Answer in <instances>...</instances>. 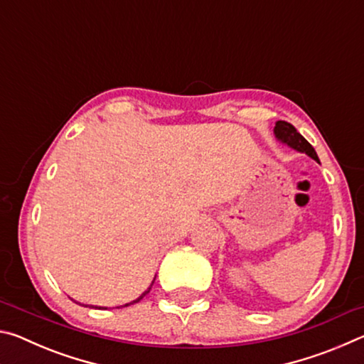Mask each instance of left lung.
<instances>
[{"instance_id": "1", "label": "left lung", "mask_w": 364, "mask_h": 364, "mask_svg": "<svg viewBox=\"0 0 364 364\" xmlns=\"http://www.w3.org/2000/svg\"><path fill=\"white\" fill-rule=\"evenodd\" d=\"M273 133H274L276 139H278V143L291 147V149L297 151L300 154H306L308 157H311L313 160H316V162L319 164L316 151L313 149V146L308 143V141L301 136L297 130H295L291 123H287L284 120H278L274 125Z\"/></svg>"}]
</instances>
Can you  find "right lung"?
<instances>
[{"instance_id":"1","label":"right lung","mask_w":364,"mask_h":364,"mask_svg":"<svg viewBox=\"0 0 364 364\" xmlns=\"http://www.w3.org/2000/svg\"><path fill=\"white\" fill-rule=\"evenodd\" d=\"M154 281H156V278H154V279H152V282H151V286H149V287H147V289H146V291H144L143 294H141L138 299H134L133 301H130V304L120 305V306H117V308H123V306H130V305H133V304H138V301H139L141 299H143V297H144V295H147V294H149V291H151V287H152V284H154ZM77 304H78V301H77ZM80 305H82V304H80ZM91 306H93V305H91ZM93 308H100V310H107V306H93Z\"/></svg>"}]
</instances>
